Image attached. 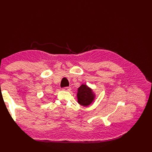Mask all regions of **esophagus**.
<instances>
[{"mask_svg": "<svg viewBox=\"0 0 152 152\" xmlns=\"http://www.w3.org/2000/svg\"><path fill=\"white\" fill-rule=\"evenodd\" d=\"M63 90H64V91H70V90H71V88L70 87H64V88H63Z\"/></svg>", "mask_w": 152, "mask_h": 152, "instance_id": "obj_1", "label": "esophagus"}]
</instances>
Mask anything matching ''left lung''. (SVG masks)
I'll use <instances>...</instances> for the list:
<instances>
[{"instance_id":"obj_1","label":"left lung","mask_w":152,"mask_h":152,"mask_svg":"<svg viewBox=\"0 0 152 152\" xmlns=\"http://www.w3.org/2000/svg\"><path fill=\"white\" fill-rule=\"evenodd\" d=\"M77 97L78 102L80 105L87 106L93 101L95 99V94L91 89L85 84H82L78 89Z\"/></svg>"}]
</instances>
